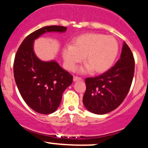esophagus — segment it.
Wrapping results in <instances>:
<instances>
[{
    "label": "esophagus",
    "instance_id": "esophagus-1",
    "mask_svg": "<svg viewBox=\"0 0 148 148\" xmlns=\"http://www.w3.org/2000/svg\"><path fill=\"white\" fill-rule=\"evenodd\" d=\"M74 82H77V81H79V80H82V78L77 77V76H74Z\"/></svg>",
    "mask_w": 148,
    "mask_h": 148
}]
</instances>
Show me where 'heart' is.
<instances>
[{"instance_id": "heart-1", "label": "heart", "mask_w": 148, "mask_h": 148, "mask_svg": "<svg viewBox=\"0 0 148 148\" xmlns=\"http://www.w3.org/2000/svg\"><path fill=\"white\" fill-rule=\"evenodd\" d=\"M119 52L117 40L110 36L102 34L88 33L77 37L74 44L66 45L62 49L64 66L74 71L78 64L84 60L85 66L83 71L91 70L100 74L110 69Z\"/></svg>"}]
</instances>
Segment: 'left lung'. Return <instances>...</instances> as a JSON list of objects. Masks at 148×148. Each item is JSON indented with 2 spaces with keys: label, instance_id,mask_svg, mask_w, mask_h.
I'll return each mask as SVG.
<instances>
[{
  "label": "left lung",
  "instance_id": "8db88e82",
  "mask_svg": "<svg viewBox=\"0 0 148 148\" xmlns=\"http://www.w3.org/2000/svg\"><path fill=\"white\" fill-rule=\"evenodd\" d=\"M134 69V55L124 42L120 59L114 66L98 77L86 79V89L83 98L86 108L97 114L117 108L129 91Z\"/></svg>",
  "mask_w": 148,
  "mask_h": 148
}]
</instances>
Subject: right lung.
<instances>
[{
	"label": "right lung",
	"instance_id": "1",
	"mask_svg": "<svg viewBox=\"0 0 148 148\" xmlns=\"http://www.w3.org/2000/svg\"><path fill=\"white\" fill-rule=\"evenodd\" d=\"M66 30V27L56 25L38 29L24 38L15 55L13 70L16 84L25 103L36 112L48 114L56 112L73 77L56 61L40 60L34 52V41L46 32Z\"/></svg>",
	"mask_w": 148,
	"mask_h": 148
}]
</instances>
